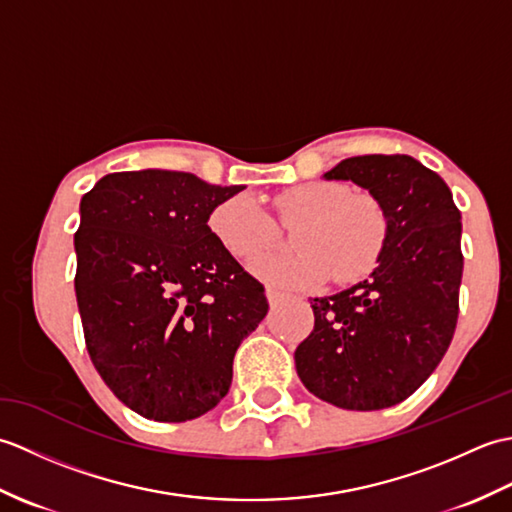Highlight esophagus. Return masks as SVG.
I'll return each instance as SVG.
<instances>
[{"label":"esophagus","mask_w":512,"mask_h":512,"mask_svg":"<svg viewBox=\"0 0 512 512\" xmlns=\"http://www.w3.org/2000/svg\"><path fill=\"white\" fill-rule=\"evenodd\" d=\"M266 297H268V301H270V306H275V303H279L281 299L286 297V292L275 288V286H268V288H266Z\"/></svg>","instance_id":"esophagus-1"}]
</instances>
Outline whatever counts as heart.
<instances>
[{
	"mask_svg": "<svg viewBox=\"0 0 512 512\" xmlns=\"http://www.w3.org/2000/svg\"><path fill=\"white\" fill-rule=\"evenodd\" d=\"M275 211L292 233L295 253L257 259L277 242L279 228L250 195H235L215 206L209 228L237 262H257L250 270L268 284L314 288L332 275L341 284L374 273L383 259L391 224L372 193H352L343 182H306L288 187L275 198Z\"/></svg>",
	"mask_w": 512,
	"mask_h": 512,
	"instance_id": "heart-1",
	"label": "heart"
}]
</instances>
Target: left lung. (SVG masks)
<instances>
[{
    "label": "left lung",
    "mask_w": 512,
    "mask_h": 512,
    "mask_svg": "<svg viewBox=\"0 0 512 512\" xmlns=\"http://www.w3.org/2000/svg\"><path fill=\"white\" fill-rule=\"evenodd\" d=\"M383 202L391 235L369 279L310 301L295 350L301 383L334 407L376 411L409 398L447 354L460 312L462 215L436 171L405 154L345 158L323 176Z\"/></svg>",
    "instance_id": "1"
}]
</instances>
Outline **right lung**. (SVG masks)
<instances>
[{"instance_id": "right-lung-1", "label": "right lung", "mask_w": 512, "mask_h": 512, "mask_svg": "<svg viewBox=\"0 0 512 512\" xmlns=\"http://www.w3.org/2000/svg\"><path fill=\"white\" fill-rule=\"evenodd\" d=\"M184 171H121L81 200L76 303L96 372L147 420L184 422L231 387L264 286L217 244L209 215L242 191Z\"/></svg>"}]
</instances>
